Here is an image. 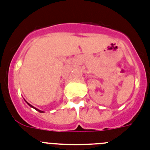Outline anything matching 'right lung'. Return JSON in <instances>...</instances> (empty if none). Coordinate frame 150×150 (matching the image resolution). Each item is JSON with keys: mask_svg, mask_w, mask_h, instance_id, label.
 Instances as JSON below:
<instances>
[{"mask_svg": "<svg viewBox=\"0 0 150 150\" xmlns=\"http://www.w3.org/2000/svg\"><path fill=\"white\" fill-rule=\"evenodd\" d=\"M26 102H27V101H26ZM27 103H28V105H29V106H30V107H33V109H35L36 110H38V112H43V111H41V110H38V109L35 108V107H34V106H32V105H30V103H28V102H27Z\"/></svg>", "mask_w": 150, "mask_h": 150, "instance_id": "right-lung-1", "label": "right lung"}]
</instances>
